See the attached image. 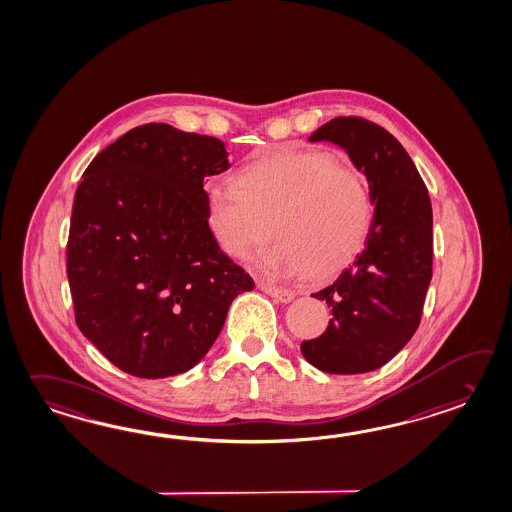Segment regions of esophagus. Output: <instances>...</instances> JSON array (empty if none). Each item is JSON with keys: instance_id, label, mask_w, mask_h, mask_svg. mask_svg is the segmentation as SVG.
Instances as JSON below:
<instances>
[{"instance_id": "34e87169", "label": "esophagus", "mask_w": 512, "mask_h": 512, "mask_svg": "<svg viewBox=\"0 0 512 512\" xmlns=\"http://www.w3.org/2000/svg\"><path fill=\"white\" fill-rule=\"evenodd\" d=\"M259 288H261L264 294L272 296L279 303H290L294 299V292L286 290V288H279V286H273L270 283H259Z\"/></svg>"}]
</instances>
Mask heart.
Instances as JSON below:
<instances>
[{
  "label": "heart",
  "mask_w": 512,
  "mask_h": 512,
  "mask_svg": "<svg viewBox=\"0 0 512 512\" xmlns=\"http://www.w3.org/2000/svg\"><path fill=\"white\" fill-rule=\"evenodd\" d=\"M373 204L362 174L327 152H268L235 174V187L205 189V220L216 246L268 275L334 272L351 261L371 226Z\"/></svg>",
  "instance_id": "obj_1"
}]
</instances>
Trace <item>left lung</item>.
<instances>
[{"instance_id": "8db88e82", "label": "left lung", "mask_w": 512, "mask_h": 512, "mask_svg": "<svg viewBox=\"0 0 512 512\" xmlns=\"http://www.w3.org/2000/svg\"><path fill=\"white\" fill-rule=\"evenodd\" d=\"M308 141L347 152L367 178L375 215L364 250L312 294L334 318L321 336L301 343V354L323 373L362 375L400 353L421 323L432 281V204L413 159L382 126L336 117Z\"/></svg>"}]
</instances>
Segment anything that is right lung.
<instances>
[{
  "mask_svg": "<svg viewBox=\"0 0 512 512\" xmlns=\"http://www.w3.org/2000/svg\"><path fill=\"white\" fill-rule=\"evenodd\" d=\"M216 137L148 123L88 165L75 193L68 279L80 332L139 378L193 369L253 279L216 246L204 180L228 171Z\"/></svg>",
  "mask_w": 512,
  "mask_h": 512,
  "instance_id": "obj_1",
  "label": "right lung"
}]
</instances>
